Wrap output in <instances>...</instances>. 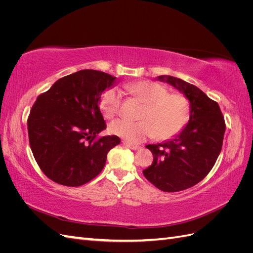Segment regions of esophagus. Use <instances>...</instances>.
<instances>
[{"instance_id": "esophagus-1", "label": "esophagus", "mask_w": 253, "mask_h": 253, "mask_svg": "<svg viewBox=\"0 0 253 253\" xmlns=\"http://www.w3.org/2000/svg\"><path fill=\"white\" fill-rule=\"evenodd\" d=\"M124 144L126 145V147L129 148V149L133 150V151H137V150H139V149H140V147H138V145H134V144H131V143H128L127 141H124Z\"/></svg>"}]
</instances>
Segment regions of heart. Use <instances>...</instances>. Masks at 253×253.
Instances as JSON below:
<instances>
[{"instance_id": "b5f03b06", "label": "heart", "mask_w": 253, "mask_h": 253, "mask_svg": "<svg viewBox=\"0 0 253 253\" xmlns=\"http://www.w3.org/2000/svg\"><path fill=\"white\" fill-rule=\"evenodd\" d=\"M126 90L144 103L139 121L117 119L110 126L113 135L129 143H140L155 135L157 139L171 138L181 131L189 119L190 103L179 93H168L163 84L143 80L126 84ZM120 94L115 88L104 91L100 98V109L105 118H113L118 113Z\"/></svg>"}]
</instances>
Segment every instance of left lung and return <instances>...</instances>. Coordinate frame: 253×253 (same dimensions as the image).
Listing matches in <instances>:
<instances>
[{
  "instance_id": "8db88e82",
  "label": "left lung",
  "mask_w": 253,
  "mask_h": 253,
  "mask_svg": "<svg viewBox=\"0 0 253 253\" xmlns=\"http://www.w3.org/2000/svg\"><path fill=\"white\" fill-rule=\"evenodd\" d=\"M190 103L188 124L172 138L148 144L153 164L143 170L144 177L165 192H177L195 186L210 172L219 155L225 134V120L217 102L202 89L172 76H158Z\"/></svg>"
}]
</instances>
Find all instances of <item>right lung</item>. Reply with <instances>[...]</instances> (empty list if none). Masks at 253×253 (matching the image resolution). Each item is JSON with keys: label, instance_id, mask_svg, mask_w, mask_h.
Returning a JSON list of instances; mask_svg holds the SVG:
<instances>
[{"label": "right lung", "instance_id": "add662e5", "mask_svg": "<svg viewBox=\"0 0 253 253\" xmlns=\"http://www.w3.org/2000/svg\"><path fill=\"white\" fill-rule=\"evenodd\" d=\"M117 78L94 70H82L57 80L37 98L27 127L37 164L49 179L79 187L100 173L118 136L95 137L106 128L99 109L106 89Z\"/></svg>", "mask_w": 253, "mask_h": 253}]
</instances>
